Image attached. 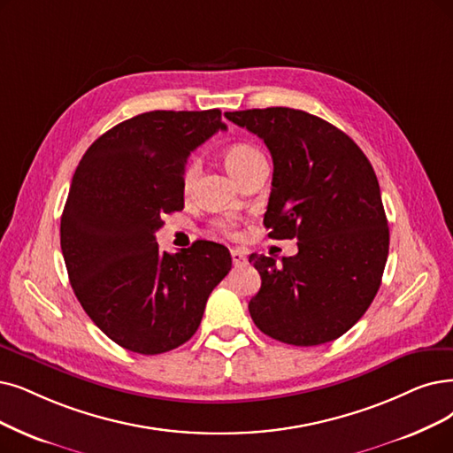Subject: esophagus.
Listing matches in <instances>:
<instances>
[{"mask_svg":"<svg viewBox=\"0 0 453 453\" xmlns=\"http://www.w3.org/2000/svg\"><path fill=\"white\" fill-rule=\"evenodd\" d=\"M230 257H232V262H234V264H243V262L247 260L245 250H242V249H232V250H230Z\"/></svg>","mask_w":453,"mask_h":453,"instance_id":"34e87169","label":"esophagus"}]
</instances>
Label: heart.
Listing matches in <instances>:
<instances>
[{"label": "heart", "mask_w": 453, "mask_h": 453, "mask_svg": "<svg viewBox=\"0 0 453 453\" xmlns=\"http://www.w3.org/2000/svg\"><path fill=\"white\" fill-rule=\"evenodd\" d=\"M260 161H264L262 152L255 147H250V144H243V142L232 144V147H228L225 150V165L238 180H242L252 167L258 165ZM198 171H201V167H198V161H191V164L186 167L184 180H182V186H184L186 193H189L193 189ZM215 228L230 236V234H234V230H236V221L219 219V221H215Z\"/></svg>", "instance_id": "heart-1"}]
</instances>
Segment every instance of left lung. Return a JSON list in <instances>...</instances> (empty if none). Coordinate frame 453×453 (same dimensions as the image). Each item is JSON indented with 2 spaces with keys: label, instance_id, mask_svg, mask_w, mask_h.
Instances as JSON below:
<instances>
[{
  "label": "left lung",
  "instance_id": "left-lung-1",
  "mask_svg": "<svg viewBox=\"0 0 453 453\" xmlns=\"http://www.w3.org/2000/svg\"><path fill=\"white\" fill-rule=\"evenodd\" d=\"M258 135L273 157L264 225L299 240L280 264L250 255L262 286L249 301L257 327L292 346L348 333L372 304L388 257V223L373 167L357 142L316 115L289 107L225 113Z\"/></svg>",
  "mask_w": 453,
  "mask_h": 453
}]
</instances>
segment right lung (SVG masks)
Returning <instances> with one entry per match:
<instances>
[{"mask_svg":"<svg viewBox=\"0 0 453 453\" xmlns=\"http://www.w3.org/2000/svg\"><path fill=\"white\" fill-rule=\"evenodd\" d=\"M217 130L219 110L149 111L100 135L72 178L61 250L72 289L96 327L124 349L159 355L186 343L232 267L230 252L195 242L161 252V215L184 210L189 154Z\"/></svg>","mask_w":453,"mask_h":453,"instance_id":"obj_1","label":"right lung"}]
</instances>
